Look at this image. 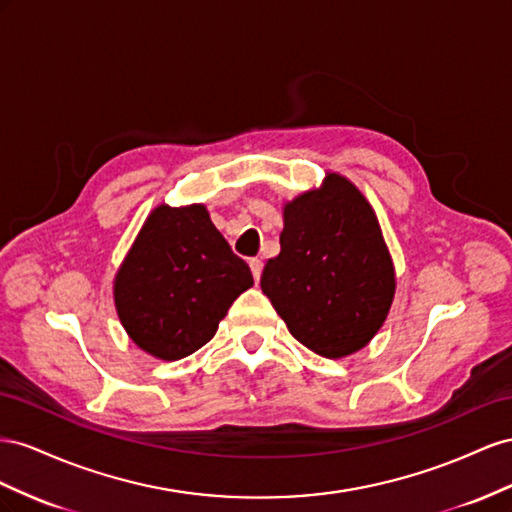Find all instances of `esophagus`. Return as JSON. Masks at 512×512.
<instances>
[{"mask_svg":"<svg viewBox=\"0 0 512 512\" xmlns=\"http://www.w3.org/2000/svg\"><path fill=\"white\" fill-rule=\"evenodd\" d=\"M248 266H251L253 279H255V281H259V279H261V270H264V261H261L259 257H253L251 261H248Z\"/></svg>","mask_w":512,"mask_h":512,"instance_id":"34e87169","label":"esophagus"}]
</instances>
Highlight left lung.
<instances>
[{
  "instance_id": "1",
  "label": "left lung",
  "mask_w": 512,
  "mask_h": 512,
  "mask_svg": "<svg viewBox=\"0 0 512 512\" xmlns=\"http://www.w3.org/2000/svg\"><path fill=\"white\" fill-rule=\"evenodd\" d=\"M261 289L291 337L324 358H345L384 326L397 276L375 210L341 173L283 206L281 253Z\"/></svg>"
}]
</instances>
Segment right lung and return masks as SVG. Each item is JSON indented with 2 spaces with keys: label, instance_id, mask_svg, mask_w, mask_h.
<instances>
[{
  "label": "right lung",
  "instance_id": "1",
  "mask_svg": "<svg viewBox=\"0 0 512 512\" xmlns=\"http://www.w3.org/2000/svg\"><path fill=\"white\" fill-rule=\"evenodd\" d=\"M248 287L251 270L231 253L203 203H160L115 274L113 302L137 347L158 360H180L214 337Z\"/></svg>",
  "mask_w": 512,
  "mask_h": 512
}]
</instances>
